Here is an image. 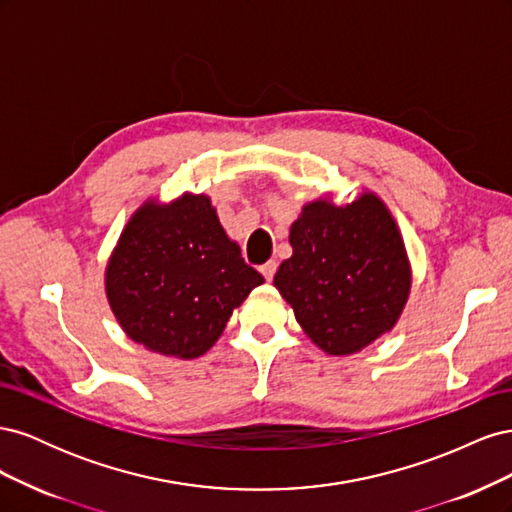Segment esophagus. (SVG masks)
Segmentation results:
<instances>
[{"label": "esophagus", "mask_w": 512, "mask_h": 512, "mask_svg": "<svg viewBox=\"0 0 512 512\" xmlns=\"http://www.w3.org/2000/svg\"><path fill=\"white\" fill-rule=\"evenodd\" d=\"M275 271H277V262H275V260H269L267 265H262V267H260V273L265 275V280H267V282H271V280H273Z\"/></svg>", "instance_id": "esophagus-1"}]
</instances>
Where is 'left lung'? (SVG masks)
<instances>
[{"mask_svg":"<svg viewBox=\"0 0 512 512\" xmlns=\"http://www.w3.org/2000/svg\"><path fill=\"white\" fill-rule=\"evenodd\" d=\"M288 241L292 256L273 286L322 352L356 354L395 329L410 299L412 265L376 192L363 190L346 205L331 194L309 200Z\"/></svg>","mask_w":512,"mask_h":512,"instance_id":"8db88e82","label":"left lung"}]
</instances>
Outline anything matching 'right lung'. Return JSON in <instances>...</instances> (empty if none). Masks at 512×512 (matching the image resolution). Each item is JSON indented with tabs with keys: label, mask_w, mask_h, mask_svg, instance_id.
<instances>
[{
	"label": "right lung",
	"mask_w": 512,
	"mask_h": 512,
	"mask_svg": "<svg viewBox=\"0 0 512 512\" xmlns=\"http://www.w3.org/2000/svg\"><path fill=\"white\" fill-rule=\"evenodd\" d=\"M265 282L245 265L207 194L149 196L123 226L104 269L121 331L149 352L192 361L224 333L232 312Z\"/></svg>",
	"instance_id": "right-lung-1"
}]
</instances>
